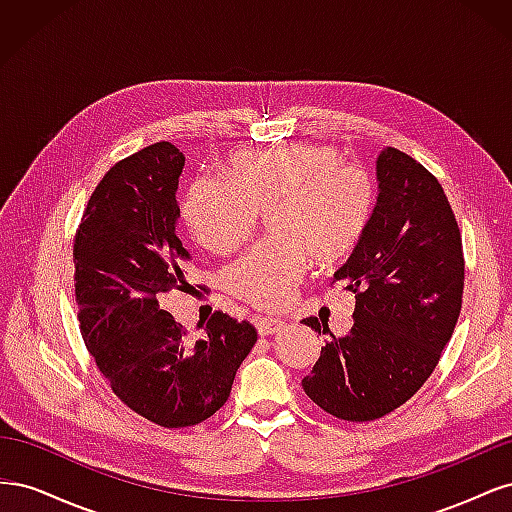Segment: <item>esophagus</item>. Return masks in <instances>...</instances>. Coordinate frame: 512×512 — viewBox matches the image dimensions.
I'll use <instances>...</instances> for the list:
<instances>
[{
	"label": "esophagus",
	"mask_w": 512,
	"mask_h": 512,
	"mask_svg": "<svg viewBox=\"0 0 512 512\" xmlns=\"http://www.w3.org/2000/svg\"><path fill=\"white\" fill-rule=\"evenodd\" d=\"M282 320L280 318H260L256 320V329H258V335L260 337H267V335H273L282 329Z\"/></svg>",
	"instance_id": "esophagus-1"
}]
</instances>
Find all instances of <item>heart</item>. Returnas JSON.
<instances>
[{"instance_id": "obj_1", "label": "heart", "mask_w": 512, "mask_h": 512, "mask_svg": "<svg viewBox=\"0 0 512 512\" xmlns=\"http://www.w3.org/2000/svg\"><path fill=\"white\" fill-rule=\"evenodd\" d=\"M228 177L200 175L181 213L194 239L215 254L235 250L269 211L273 237L226 269V286L262 309L290 301L307 267H333L363 239L376 190L365 168L322 145L247 149L228 158Z\"/></svg>"}]
</instances>
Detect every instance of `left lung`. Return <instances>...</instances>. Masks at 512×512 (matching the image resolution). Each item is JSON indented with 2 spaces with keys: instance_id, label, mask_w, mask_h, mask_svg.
Returning a JSON list of instances; mask_svg holds the SVG:
<instances>
[{
  "instance_id": "1",
  "label": "left lung",
  "mask_w": 512,
  "mask_h": 512,
  "mask_svg": "<svg viewBox=\"0 0 512 512\" xmlns=\"http://www.w3.org/2000/svg\"><path fill=\"white\" fill-rule=\"evenodd\" d=\"M378 200L348 262L333 275L354 292V324L331 335L301 380L324 412L376 421L421 389L461 312L463 250L455 213L438 179L404 151L376 160ZM316 333L329 324L303 320Z\"/></svg>"
}]
</instances>
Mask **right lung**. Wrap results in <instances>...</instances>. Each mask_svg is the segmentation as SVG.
I'll list each match as a JSON object with an SVG mask.
<instances>
[{
    "mask_svg": "<svg viewBox=\"0 0 512 512\" xmlns=\"http://www.w3.org/2000/svg\"><path fill=\"white\" fill-rule=\"evenodd\" d=\"M183 153L166 141L117 162L91 194L74 239L79 327L113 393L162 427H190L218 412L256 344L245 320L215 312L188 339L158 297L183 284L192 256L179 241Z\"/></svg>",
    "mask_w": 512,
    "mask_h": 512,
    "instance_id": "right-lung-1",
    "label": "right lung"
}]
</instances>
